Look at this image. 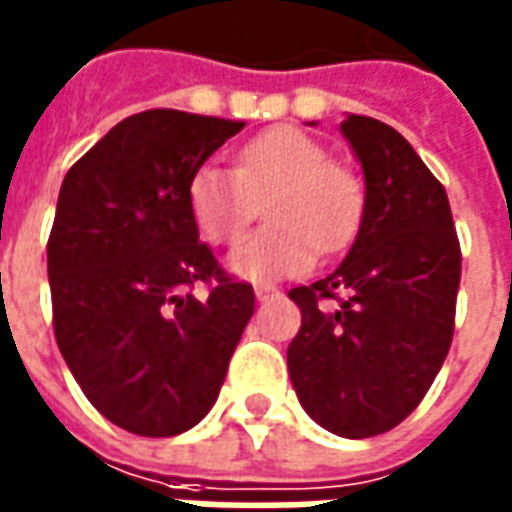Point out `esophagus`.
Wrapping results in <instances>:
<instances>
[{
	"label": "esophagus",
	"mask_w": 512,
	"mask_h": 512,
	"mask_svg": "<svg viewBox=\"0 0 512 512\" xmlns=\"http://www.w3.org/2000/svg\"><path fill=\"white\" fill-rule=\"evenodd\" d=\"M274 294H280V291H277L274 285H257V288H255V297L260 302L269 300V297H274Z\"/></svg>",
	"instance_id": "obj_1"
}]
</instances>
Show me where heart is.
<instances>
[{
	"mask_svg": "<svg viewBox=\"0 0 512 512\" xmlns=\"http://www.w3.org/2000/svg\"><path fill=\"white\" fill-rule=\"evenodd\" d=\"M266 198L271 224L229 255V271L252 283L305 274L316 246L339 252L353 241L364 212L356 176L333 162L319 139L291 125L249 139L235 170L207 162L187 182L193 224L215 246L241 241Z\"/></svg>",
	"mask_w": 512,
	"mask_h": 512,
	"instance_id": "heart-1",
	"label": "heart"
}]
</instances>
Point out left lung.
<instances>
[{
  "mask_svg": "<svg viewBox=\"0 0 512 512\" xmlns=\"http://www.w3.org/2000/svg\"><path fill=\"white\" fill-rule=\"evenodd\" d=\"M364 212L328 277L297 285L288 373L322 429L361 440L395 429L437 378L454 336L462 252L446 187L392 125L347 114Z\"/></svg>",
  "mask_w": 512,
  "mask_h": 512,
  "instance_id": "left-lung-1",
  "label": "left lung"
}]
</instances>
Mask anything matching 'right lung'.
Returning a JSON list of instances; mask_svg holds the SVG:
<instances>
[{
  "label": "right lung",
  "mask_w": 512,
  "mask_h": 512,
  "mask_svg": "<svg viewBox=\"0 0 512 512\" xmlns=\"http://www.w3.org/2000/svg\"><path fill=\"white\" fill-rule=\"evenodd\" d=\"M241 120L176 109L117 123L69 168L47 241L52 328L83 395L114 426L173 437L212 409L255 314L218 266L187 182ZM211 285L207 301L192 294Z\"/></svg>",
  "instance_id": "obj_1"
}]
</instances>
